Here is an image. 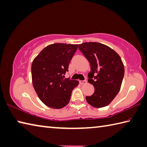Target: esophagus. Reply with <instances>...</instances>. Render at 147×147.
I'll use <instances>...</instances> for the list:
<instances>
[{
    "instance_id": "obj_1",
    "label": "esophagus",
    "mask_w": 147,
    "mask_h": 147,
    "mask_svg": "<svg viewBox=\"0 0 147 147\" xmlns=\"http://www.w3.org/2000/svg\"><path fill=\"white\" fill-rule=\"evenodd\" d=\"M86 82H87V81L85 80H80V84H84Z\"/></svg>"
}]
</instances>
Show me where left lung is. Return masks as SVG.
<instances>
[{
  "mask_svg": "<svg viewBox=\"0 0 147 147\" xmlns=\"http://www.w3.org/2000/svg\"><path fill=\"white\" fill-rule=\"evenodd\" d=\"M78 49L90 64L88 82L94 87V92L85 99L96 108L110 104L119 91L124 76V65L116 52L99 42H85Z\"/></svg>",
  "mask_w": 147,
  "mask_h": 147,
  "instance_id": "left-lung-1",
  "label": "left lung"
}]
</instances>
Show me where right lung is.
Returning a JSON list of instances; mask_svg holds the SVG:
<instances>
[{"instance_id": "obj_1", "label": "right lung", "mask_w": 147, "mask_h": 147, "mask_svg": "<svg viewBox=\"0 0 147 147\" xmlns=\"http://www.w3.org/2000/svg\"><path fill=\"white\" fill-rule=\"evenodd\" d=\"M78 44L56 43L46 47L33 60L32 82L42 102L53 109H62L69 103L78 80L65 78L69 64Z\"/></svg>"}]
</instances>
